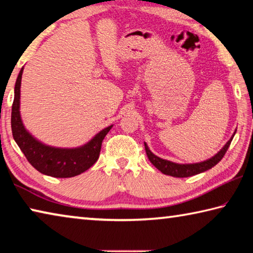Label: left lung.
Segmentation results:
<instances>
[{
  "mask_svg": "<svg viewBox=\"0 0 253 253\" xmlns=\"http://www.w3.org/2000/svg\"><path fill=\"white\" fill-rule=\"evenodd\" d=\"M235 132H237V130H235ZM235 132L233 133V135L231 136V139L229 140V141L225 143V146L223 147L216 155L212 157V158H210L205 161H202V163H197V164L181 165V164L171 163V161L161 159V158H159V157H157L156 155L152 154V152L150 151V149L148 148L147 143H144V148H146L147 156H148L149 160H150V163L154 165L155 167L158 169V170L165 173V175H169V176L178 177V178L190 177V176L197 175V173H201V172L209 170V169L214 167V166L217 163H220L221 159L224 157L226 150L229 149L232 139H233V136L235 134Z\"/></svg>",
  "mask_w": 253,
  "mask_h": 253,
  "instance_id": "1",
  "label": "left lung"
}]
</instances>
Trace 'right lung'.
I'll use <instances>...</instances> for the list:
<instances>
[{
	"label": "right lung",
	"instance_id": "right-lung-1",
	"mask_svg": "<svg viewBox=\"0 0 253 253\" xmlns=\"http://www.w3.org/2000/svg\"><path fill=\"white\" fill-rule=\"evenodd\" d=\"M22 73L23 68L20 70L15 82L11 127L13 139L26 156L27 160L39 172L56 178L74 177L87 170L97 161L103 140L113 126L98 132L89 142L80 148H55L41 143L26 130L20 115V87Z\"/></svg>",
	"mask_w": 253,
	"mask_h": 253
}]
</instances>
